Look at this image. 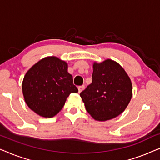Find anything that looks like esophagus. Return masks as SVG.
<instances>
[{"mask_svg":"<svg viewBox=\"0 0 160 160\" xmlns=\"http://www.w3.org/2000/svg\"><path fill=\"white\" fill-rule=\"evenodd\" d=\"M84 85H82V86H79V87H78V92H82V91H83V90H84Z\"/></svg>","mask_w":160,"mask_h":160,"instance_id":"esophagus-1","label":"esophagus"}]
</instances>
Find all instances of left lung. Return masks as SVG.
Instances as JSON below:
<instances>
[{"label": "left lung", "instance_id": "8db88e82", "mask_svg": "<svg viewBox=\"0 0 160 160\" xmlns=\"http://www.w3.org/2000/svg\"><path fill=\"white\" fill-rule=\"evenodd\" d=\"M92 67V82L80 96L94 119L107 121L128 107L132 95V82L123 68L111 59L94 62Z\"/></svg>", "mask_w": 160, "mask_h": 160}]
</instances>
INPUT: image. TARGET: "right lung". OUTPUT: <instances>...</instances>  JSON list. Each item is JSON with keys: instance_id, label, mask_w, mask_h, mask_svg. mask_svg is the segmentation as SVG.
I'll return each mask as SVG.
<instances>
[{"instance_id": "1", "label": "right lung", "mask_w": 160, "mask_h": 160, "mask_svg": "<svg viewBox=\"0 0 160 160\" xmlns=\"http://www.w3.org/2000/svg\"><path fill=\"white\" fill-rule=\"evenodd\" d=\"M68 63L47 57L32 65L24 76L22 88L28 106L42 117L51 118L62 110L71 93L78 92Z\"/></svg>"}]
</instances>
